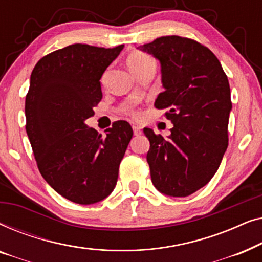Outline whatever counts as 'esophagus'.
<instances>
[{
  "mask_svg": "<svg viewBox=\"0 0 262 262\" xmlns=\"http://www.w3.org/2000/svg\"><path fill=\"white\" fill-rule=\"evenodd\" d=\"M132 130H134V135L135 136H139L142 134V128L139 127V126H137V125H134V126H132Z\"/></svg>",
  "mask_w": 262,
  "mask_h": 262,
  "instance_id": "obj_1",
  "label": "esophagus"
}]
</instances>
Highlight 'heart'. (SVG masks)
Here are the masks:
<instances>
[{"label":"heart","mask_w":262,"mask_h":262,"mask_svg":"<svg viewBox=\"0 0 262 262\" xmlns=\"http://www.w3.org/2000/svg\"><path fill=\"white\" fill-rule=\"evenodd\" d=\"M151 64H154L151 57L143 52H132L127 58V66L134 74H138L139 71L143 70L146 67L151 66ZM128 111H130L131 113H135L132 108Z\"/></svg>","instance_id":"1"}]
</instances>
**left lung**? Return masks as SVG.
Here are the masks:
<instances>
[{
  "mask_svg": "<svg viewBox=\"0 0 262 262\" xmlns=\"http://www.w3.org/2000/svg\"><path fill=\"white\" fill-rule=\"evenodd\" d=\"M161 64L164 92L156 108L173 123L163 138L144 128L151 181L169 196H187L209 182L228 148L230 87L217 57L192 39L168 35L139 46Z\"/></svg>",
  "mask_w": 262,
  "mask_h": 262,
  "instance_id": "1",
  "label": "left lung"
}]
</instances>
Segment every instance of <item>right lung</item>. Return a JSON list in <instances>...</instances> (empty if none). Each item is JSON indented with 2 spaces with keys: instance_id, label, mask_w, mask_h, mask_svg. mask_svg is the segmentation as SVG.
<instances>
[{
  "instance_id": "right-lung-1",
  "label": "right lung",
  "mask_w": 262,
  "mask_h": 262,
  "mask_svg": "<svg viewBox=\"0 0 262 262\" xmlns=\"http://www.w3.org/2000/svg\"><path fill=\"white\" fill-rule=\"evenodd\" d=\"M123 49L69 45L42 57L31 74L25 114L39 171L57 193L81 205L112 193L134 135L125 120L106 137L84 123L102 99L100 78Z\"/></svg>"
}]
</instances>
